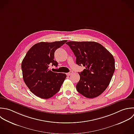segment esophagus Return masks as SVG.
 <instances>
[{"label": "esophagus", "instance_id": "esophagus-1", "mask_svg": "<svg viewBox=\"0 0 134 134\" xmlns=\"http://www.w3.org/2000/svg\"><path fill=\"white\" fill-rule=\"evenodd\" d=\"M72 73H73V71H70L69 72H68V73H67V76H70V75H71Z\"/></svg>", "mask_w": 134, "mask_h": 134}]
</instances>
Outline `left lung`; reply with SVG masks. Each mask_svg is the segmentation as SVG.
Listing matches in <instances>:
<instances>
[{"label":"left lung","instance_id":"1","mask_svg":"<svg viewBox=\"0 0 134 134\" xmlns=\"http://www.w3.org/2000/svg\"><path fill=\"white\" fill-rule=\"evenodd\" d=\"M76 57V64L86 67L79 72L77 91L92 99L107 88L115 71V60L110 52L95 42L69 41L66 43Z\"/></svg>","mask_w":134,"mask_h":134}]
</instances>
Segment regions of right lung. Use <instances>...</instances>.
I'll return each mask as SVG.
<instances>
[{
  "instance_id": "right-lung-1",
  "label": "right lung",
  "mask_w": 134,
  "mask_h": 134,
  "mask_svg": "<svg viewBox=\"0 0 134 134\" xmlns=\"http://www.w3.org/2000/svg\"><path fill=\"white\" fill-rule=\"evenodd\" d=\"M66 40L54 42H40L28 51L21 64L23 80L30 91L42 99H49L60 90L66 75L48 69L52 64L57 67L54 60L55 51Z\"/></svg>"
}]
</instances>
